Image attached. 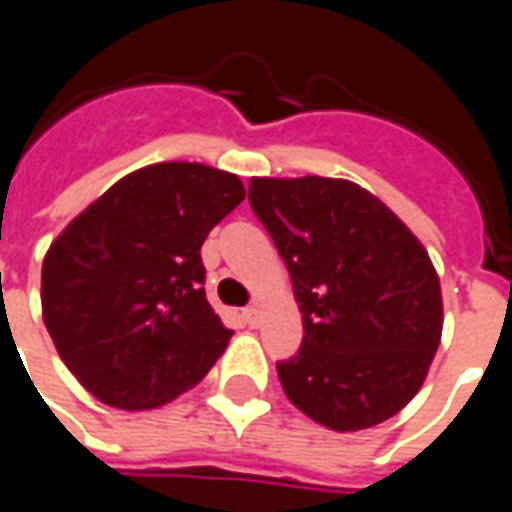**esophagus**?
I'll return each instance as SVG.
<instances>
[{"instance_id": "obj_1", "label": "esophagus", "mask_w": 512, "mask_h": 512, "mask_svg": "<svg viewBox=\"0 0 512 512\" xmlns=\"http://www.w3.org/2000/svg\"><path fill=\"white\" fill-rule=\"evenodd\" d=\"M244 318H246V323H249V326H260V307H257V304L246 307Z\"/></svg>"}]
</instances>
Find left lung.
Returning <instances> with one entry per match:
<instances>
[{"label":"left lung","mask_w":512,"mask_h":512,"mask_svg":"<svg viewBox=\"0 0 512 512\" xmlns=\"http://www.w3.org/2000/svg\"><path fill=\"white\" fill-rule=\"evenodd\" d=\"M249 205L288 266L304 323L299 354L277 365L290 403L337 433L395 417L441 343L428 249L343 178H252Z\"/></svg>","instance_id":"left-lung-1"}]
</instances>
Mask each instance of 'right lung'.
Instances as JSON below:
<instances>
[{"instance_id":"obj_1","label":"right lung","mask_w":512,"mask_h":512,"mask_svg":"<svg viewBox=\"0 0 512 512\" xmlns=\"http://www.w3.org/2000/svg\"><path fill=\"white\" fill-rule=\"evenodd\" d=\"M246 197L233 172L161 161L120 178L43 257V323L101 403L158 408L200 384L233 332L205 299L200 246Z\"/></svg>"}]
</instances>
